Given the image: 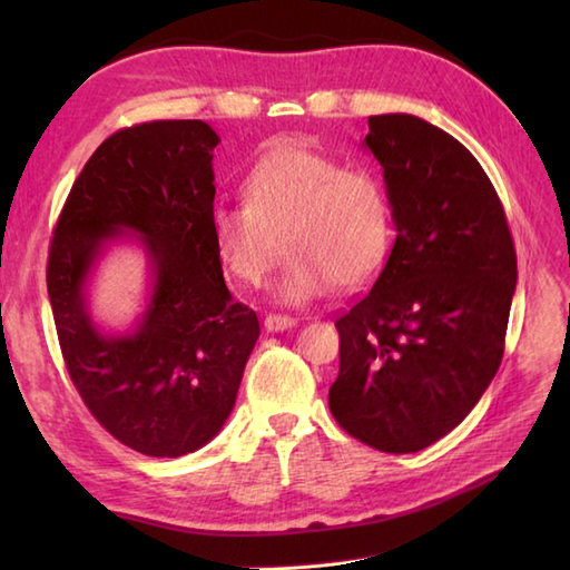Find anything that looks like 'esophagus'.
<instances>
[{"instance_id":"esophagus-1","label":"esophagus","mask_w":570,"mask_h":570,"mask_svg":"<svg viewBox=\"0 0 570 570\" xmlns=\"http://www.w3.org/2000/svg\"><path fill=\"white\" fill-rule=\"evenodd\" d=\"M296 325V318L292 316H278V313H269V316L264 318V328L269 333H278V331H288Z\"/></svg>"}]
</instances>
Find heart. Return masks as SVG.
<instances>
[{
	"mask_svg": "<svg viewBox=\"0 0 570 570\" xmlns=\"http://www.w3.org/2000/svg\"><path fill=\"white\" fill-rule=\"evenodd\" d=\"M242 196L245 203H220L210 213L217 257L239 282L257 286L284 245L274 294L286 304H308L335 284L367 286L390 257L394 225L382 180L306 144L266 149Z\"/></svg>",
	"mask_w": 570,
	"mask_h": 570,
	"instance_id": "heart-1",
	"label": "heart"
}]
</instances>
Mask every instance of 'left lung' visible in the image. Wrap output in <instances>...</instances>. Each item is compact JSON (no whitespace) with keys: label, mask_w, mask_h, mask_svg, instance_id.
<instances>
[{"label":"left lung","mask_w":570,"mask_h":570,"mask_svg":"<svg viewBox=\"0 0 570 570\" xmlns=\"http://www.w3.org/2000/svg\"><path fill=\"white\" fill-rule=\"evenodd\" d=\"M396 239L372 292L335 321L328 404L353 439L416 453L443 439L500 370L517 286L502 203L475 156L414 115L370 117Z\"/></svg>","instance_id":"1"}]
</instances>
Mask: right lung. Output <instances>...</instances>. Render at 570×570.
<instances>
[{
  "label": "right lung",
  "mask_w": 570,
  "mask_h": 570,
  "mask_svg": "<svg viewBox=\"0 0 570 570\" xmlns=\"http://www.w3.org/2000/svg\"><path fill=\"white\" fill-rule=\"evenodd\" d=\"M217 144L200 119L115 131L72 184L48 249L70 380L119 443L151 458L193 453L220 433L259 337L257 313L227 292L210 235ZM127 232L148 252L150 304L131 332L105 334L87 282L104 247Z\"/></svg>",
  "instance_id": "right-lung-1"
}]
</instances>
